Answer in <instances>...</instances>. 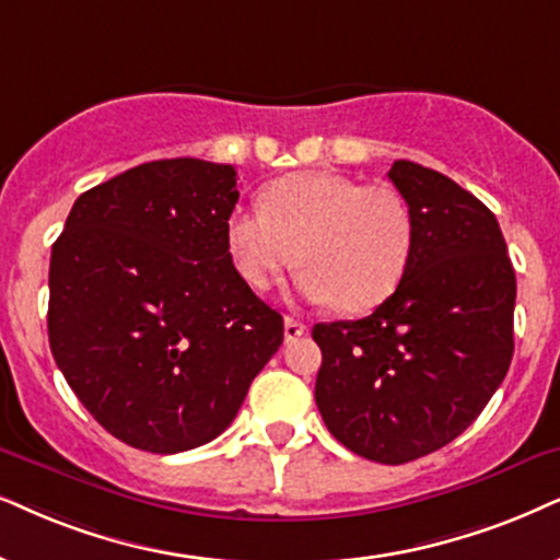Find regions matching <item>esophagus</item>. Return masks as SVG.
<instances>
[{
	"mask_svg": "<svg viewBox=\"0 0 560 560\" xmlns=\"http://www.w3.org/2000/svg\"><path fill=\"white\" fill-rule=\"evenodd\" d=\"M304 332H307V325H304L302 320H294V317H287V320H284V338H287V343L289 341H296V338L304 336Z\"/></svg>",
	"mask_w": 560,
	"mask_h": 560,
	"instance_id": "obj_1",
	"label": "esophagus"
}]
</instances>
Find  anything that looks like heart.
Returning <instances> with one entry per match:
<instances>
[{"label": "heart", "mask_w": 560, "mask_h": 560, "mask_svg": "<svg viewBox=\"0 0 560 560\" xmlns=\"http://www.w3.org/2000/svg\"><path fill=\"white\" fill-rule=\"evenodd\" d=\"M224 243L247 287L264 292L287 268H304L296 289L313 302L362 313L390 296L408 271L416 219L398 188L325 170L273 180L260 209L240 207Z\"/></svg>", "instance_id": "obj_1"}]
</instances>
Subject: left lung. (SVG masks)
<instances>
[{"instance_id":"obj_1","label":"left lung","mask_w":560,"mask_h":560,"mask_svg":"<svg viewBox=\"0 0 560 560\" xmlns=\"http://www.w3.org/2000/svg\"><path fill=\"white\" fill-rule=\"evenodd\" d=\"M387 178L413 211V256L370 317L315 325V402L343 447L402 465L463 434L504 382L516 279L486 203L408 160Z\"/></svg>"}]
</instances>
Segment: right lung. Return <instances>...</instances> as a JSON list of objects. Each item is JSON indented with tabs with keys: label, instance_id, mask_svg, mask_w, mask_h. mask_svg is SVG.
Listing matches in <instances>:
<instances>
[{
	"label": "right lung",
	"instance_id": "add662e5",
	"mask_svg": "<svg viewBox=\"0 0 560 560\" xmlns=\"http://www.w3.org/2000/svg\"><path fill=\"white\" fill-rule=\"evenodd\" d=\"M232 165L178 158L84 190L48 268V343L92 419L175 455L222 434L284 341L232 264Z\"/></svg>",
	"mask_w": 560,
	"mask_h": 560
}]
</instances>
